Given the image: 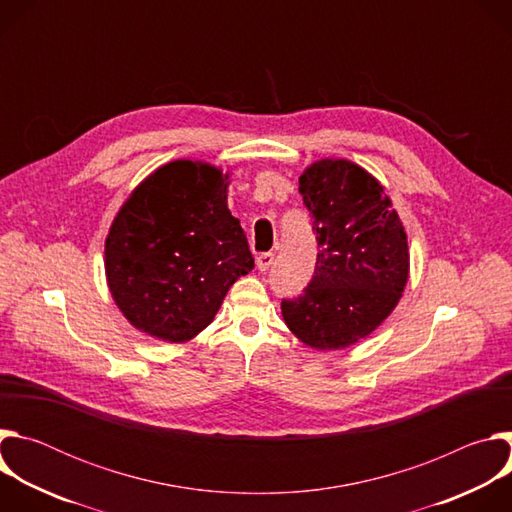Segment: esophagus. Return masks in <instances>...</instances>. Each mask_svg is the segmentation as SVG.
I'll list each match as a JSON object with an SVG mask.
<instances>
[{
	"label": "esophagus",
	"mask_w": 512,
	"mask_h": 512,
	"mask_svg": "<svg viewBox=\"0 0 512 512\" xmlns=\"http://www.w3.org/2000/svg\"><path fill=\"white\" fill-rule=\"evenodd\" d=\"M273 259H275L273 253H261V255L257 257V267H259V271H269L271 265H273Z\"/></svg>",
	"instance_id": "esophagus-1"
}]
</instances>
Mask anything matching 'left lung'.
<instances>
[{"instance_id": "left-lung-1", "label": "left lung", "mask_w": 512, "mask_h": 512, "mask_svg": "<svg viewBox=\"0 0 512 512\" xmlns=\"http://www.w3.org/2000/svg\"><path fill=\"white\" fill-rule=\"evenodd\" d=\"M300 194L320 251L304 294L281 300V314L308 346L346 348L397 306L409 277L407 235L383 186L348 160L312 164Z\"/></svg>"}]
</instances>
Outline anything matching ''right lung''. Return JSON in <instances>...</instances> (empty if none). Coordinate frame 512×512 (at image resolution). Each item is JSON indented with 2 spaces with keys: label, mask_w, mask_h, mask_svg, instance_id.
<instances>
[{
  "label": "right lung",
  "mask_w": 512,
  "mask_h": 512,
  "mask_svg": "<svg viewBox=\"0 0 512 512\" xmlns=\"http://www.w3.org/2000/svg\"><path fill=\"white\" fill-rule=\"evenodd\" d=\"M223 172L176 160L145 178L117 212L105 241L111 296L141 332L186 342L255 267Z\"/></svg>",
  "instance_id": "right-lung-1"
}]
</instances>
